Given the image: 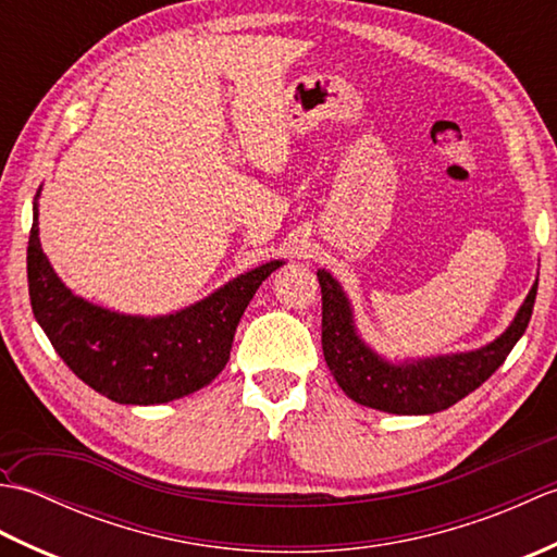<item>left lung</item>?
Instances as JSON below:
<instances>
[{"label": "left lung", "instance_id": "1", "mask_svg": "<svg viewBox=\"0 0 557 557\" xmlns=\"http://www.w3.org/2000/svg\"><path fill=\"white\" fill-rule=\"evenodd\" d=\"M318 282L323 294V354L330 373L347 397L387 413L443 411L486 383L524 335L539 289L534 282L510 327L491 345L393 363L359 337L351 304L339 282L327 270H318Z\"/></svg>", "mask_w": 557, "mask_h": 557}]
</instances>
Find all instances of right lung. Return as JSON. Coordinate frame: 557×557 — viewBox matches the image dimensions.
Instances as JSON below:
<instances>
[{
  "label": "right lung",
  "mask_w": 557,
  "mask_h": 557,
  "mask_svg": "<svg viewBox=\"0 0 557 557\" xmlns=\"http://www.w3.org/2000/svg\"><path fill=\"white\" fill-rule=\"evenodd\" d=\"M38 196L28 239V294L35 321L69 369L120 405H162L215 381L230 361L248 301L282 260L248 270L170 315L116 313L76 297L57 277L40 246Z\"/></svg>",
  "instance_id": "add662e5"
}]
</instances>
